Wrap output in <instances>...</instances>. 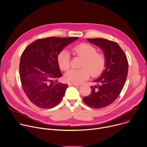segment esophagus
Here are the masks:
<instances>
[{
    "mask_svg": "<svg viewBox=\"0 0 147 147\" xmlns=\"http://www.w3.org/2000/svg\"><path fill=\"white\" fill-rule=\"evenodd\" d=\"M68 85H69V86H79L78 84H72V83H69V84H68Z\"/></svg>",
    "mask_w": 147,
    "mask_h": 147,
    "instance_id": "34e87169",
    "label": "esophagus"
}]
</instances>
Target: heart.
<instances>
[{
    "label": "heart",
    "instance_id": "heart-1",
    "mask_svg": "<svg viewBox=\"0 0 147 147\" xmlns=\"http://www.w3.org/2000/svg\"><path fill=\"white\" fill-rule=\"evenodd\" d=\"M74 54L83 59L80 67L78 70L71 69L65 74V80L69 83L79 84L86 80L90 77H98L106 67L107 59L104 53H97V49L90 44L81 43L73 48ZM60 68L67 71L70 66V55L65 50L60 52L57 56Z\"/></svg>",
    "mask_w": 147,
    "mask_h": 147
}]
</instances>
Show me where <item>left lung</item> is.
Returning a JSON list of instances; mask_svg holds the SVG:
<instances>
[{
    "mask_svg": "<svg viewBox=\"0 0 147 147\" xmlns=\"http://www.w3.org/2000/svg\"><path fill=\"white\" fill-rule=\"evenodd\" d=\"M100 47L106 57V67L100 77L93 82L91 94L84 102L94 109H102L112 104L122 91L127 77L128 63L124 52L117 43L102 38H87Z\"/></svg>",
    "mask_w": 147,
    "mask_h": 147,
    "instance_id": "left-lung-1",
    "label": "left lung"
}]
</instances>
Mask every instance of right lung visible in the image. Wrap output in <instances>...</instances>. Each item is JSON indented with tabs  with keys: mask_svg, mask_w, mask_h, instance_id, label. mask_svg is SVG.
I'll list each match as a JSON object with an SVG mask.
<instances>
[{
	"mask_svg": "<svg viewBox=\"0 0 147 147\" xmlns=\"http://www.w3.org/2000/svg\"><path fill=\"white\" fill-rule=\"evenodd\" d=\"M78 38H40L23 51L19 64L22 86L26 96L38 107L51 109L62 100L69 86L57 82L62 76L57 56L66 46Z\"/></svg>",
	"mask_w": 147,
	"mask_h": 147,
	"instance_id": "1",
	"label": "right lung"
}]
</instances>
